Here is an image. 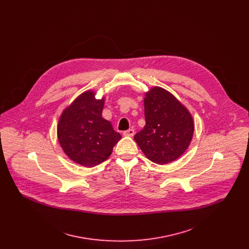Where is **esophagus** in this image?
Returning <instances> with one entry per match:
<instances>
[{"label": "esophagus", "mask_w": 249, "mask_h": 249, "mask_svg": "<svg viewBox=\"0 0 249 249\" xmlns=\"http://www.w3.org/2000/svg\"><path fill=\"white\" fill-rule=\"evenodd\" d=\"M134 130H132V129H130V130H125L124 132H123V135L124 136H130V137H132L133 135H134Z\"/></svg>", "instance_id": "esophagus-1"}]
</instances>
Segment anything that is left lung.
I'll list each match as a JSON object with an SVG mask.
<instances>
[{
  "mask_svg": "<svg viewBox=\"0 0 249 249\" xmlns=\"http://www.w3.org/2000/svg\"><path fill=\"white\" fill-rule=\"evenodd\" d=\"M145 125L134 135L142 153L157 164L178 159L189 147L194 132L190 111L160 87L145 92L143 99Z\"/></svg>",
  "mask_w": 249,
  "mask_h": 249,
  "instance_id": "left-lung-1",
  "label": "left lung"
}]
</instances>
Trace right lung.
I'll return each mask as SVG.
<instances>
[{
  "label": "right lung",
  "instance_id": "add662e5",
  "mask_svg": "<svg viewBox=\"0 0 249 249\" xmlns=\"http://www.w3.org/2000/svg\"><path fill=\"white\" fill-rule=\"evenodd\" d=\"M94 91L79 95L66 107L58 123L57 134L64 153L77 164L94 167L112 154L121 135L110 121L102 117L105 98H95Z\"/></svg>",
  "mask_w": 249,
  "mask_h": 249
}]
</instances>
